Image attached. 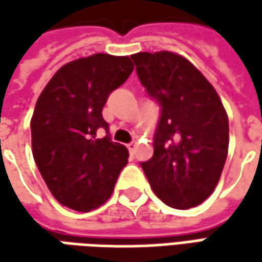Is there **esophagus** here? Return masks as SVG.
Segmentation results:
<instances>
[{"label": "esophagus", "instance_id": "obj_1", "mask_svg": "<svg viewBox=\"0 0 262 262\" xmlns=\"http://www.w3.org/2000/svg\"><path fill=\"white\" fill-rule=\"evenodd\" d=\"M136 148H137L136 141H133V143H129V144H128V150H129V153H131V155H134V153H136Z\"/></svg>", "mask_w": 262, "mask_h": 262}]
</instances>
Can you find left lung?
<instances>
[{
  "mask_svg": "<svg viewBox=\"0 0 262 262\" xmlns=\"http://www.w3.org/2000/svg\"><path fill=\"white\" fill-rule=\"evenodd\" d=\"M140 81L162 106L153 157L141 163L166 206H200L216 189L229 150V118L216 89L185 56L131 55Z\"/></svg>",
  "mask_w": 262,
  "mask_h": 262,
  "instance_id": "1",
  "label": "left lung"
}]
</instances>
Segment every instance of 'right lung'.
Returning <instances> with one entry per match:
<instances>
[{
    "label": "right lung",
    "instance_id": "right-lung-1",
    "mask_svg": "<svg viewBox=\"0 0 262 262\" xmlns=\"http://www.w3.org/2000/svg\"><path fill=\"white\" fill-rule=\"evenodd\" d=\"M133 70L129 56L78 58L61 67L37 97L30 119L32 151L59 204L87 213L112 195L128 148L96 133L107 131L102 109Z\"/></svg>",
    "mask_w": 262,
    "mask_h": 262
}]
</instances>
